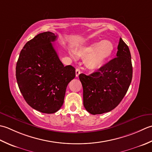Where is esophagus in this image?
Returning a JSON list of instances; mask_svg holds the SVG:
<instances>
[{
    "instance_id": "34e87169",
    "label": "esophagus",
    "mask_w": 152,
    "mask_h": 152,
    "mask_svg": "<svg viewBox=\"0 0 152 152\" xmlns=\"http://www.w3.org/2000/svg\"><path fill=\"white\" fill-rule=\"evenodd\" d=\"M75 73H76V77H79V74L80 73V69H79V68H77V69H76Z\"/></svg>"
}]
</instances>
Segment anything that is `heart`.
<instances>
[{"label":"heart","instance_id":"b5f03b06","mask_svg":"<svg viewBox=\"0 0 152 152\" xmlns=\"http://www.w3.org/2000/svg\"><path fill=\"white\" fill-rule=\"evenodd\" d=\"M114 45L110 41L92 42L70 51V55L73 58H85V63L89 69L97 70L103 66L106 61L112 55Z\"/></svg>","mask_w":152,"mask_h":152}]
</instances>
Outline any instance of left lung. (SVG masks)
<instances>
[{"instance_id":"1","label":"left lung","mask_w":152,"mask_h":152,"mask_svg":"<svg viewBox=\"0 0 152 152\" xmlns=\"http://www.w3.org/2000/svg\"><path fill=\"white\" fill-rule=\"evenodd\" d=\"M117 57L89 75L81 73L83 105L92 115L109 112L118 106L131 85L132 77L131 55L121 38Z\"/></svg>"}]
</instances>
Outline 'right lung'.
Wrapping results in <instances>:
<instances>
[{
	"label": "right lung",
	"mask_w": 152,
	"mask_h": 152,
	"mask_svg": "<svg viewBox=\"0 0 152 152\" xmlns=\"http://www.w3.org/2000/svg\"><path fill=\"white\" fill-rule=\"evenodd\" d=\"M55 34L39 33L21 50L15 67L20 91L29 106L40 112L54 113L64 101L67 86L75 78V69L64 66L52 42Z\"/></svg>",
	"instance_id": "add662e5"
}]
</instances>
